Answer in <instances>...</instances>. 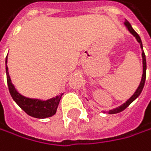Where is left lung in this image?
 <instances>
[{
  "label": "left lung",
  "instance_id": "obj_1",
  "mask_svg": "<svg viewBox=\"0 0 151 151\" xmlns=\"http://www.w3.org/2000/svg\"><path fill=\"white\" fill-rule=\"evenodd\" d=\"M124 25L127 27V29H129V31H130L132 34L137 38V42L140 43V46H141V48L143 49V45H142V42H141V39H140V37H139V35L137 34V32L134 31V29L132 28V26H131V24L128 22L127 20H125V22H124ZM142 58H143V75H142V79H141V82H140V84H139V86H138V88L137 89V91L134 92V94L128 99V100L124 103V104H122L121 107H119V108H116V109H112V110H109V114H115V113H119V112H121V111H122V110H124L129 105H130L135 98H137L138 97V96L141 94V92H142V90H143V87H144V85H145V81H146V69H147V63H146V55H145V53H144V51L142 52Z\"/></svg>",
  "mask_w": 151,
  "mask_h": 151
}]
</instances>
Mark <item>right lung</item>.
Returning a JSON list of instances; mask_svg holds the SVG:
<instances>
[{"instance_id": "add662e5", "label": "right lung", "mask_w": 151, "mask_h": 151, "mask_svg": "<svg viewBox=\"0 0 151 151\" xmlns=\"http://www.w3.org/2000/svg\"><path fill=\"white\" fill-rule=\"evenodd\" d=\"M5 63H7V57ZM6 75H7V84L11 96L18 106L22 109L25 112L34 118L44 119L48 118L55 114L56 109L58 107L59 101L63 94L57 96L54 98L48 99L46 101H42L39 99H31L21 96L19 93L14 89V85L11 83V79L8 73V68L6 65Z\"/></svg>"}]
</instances>
